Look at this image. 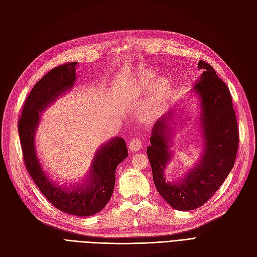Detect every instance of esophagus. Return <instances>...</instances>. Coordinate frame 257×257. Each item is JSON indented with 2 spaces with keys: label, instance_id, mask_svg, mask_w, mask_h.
I'll return each instance as SVG.
<instances>
[{
  "label": "esophagus",
  "instance_id": "1",
  "mask_svg": "<svg viewBox=\"0 0 257 257\" xmlns=\"http://www.w3.org/2000/svg\"><path fill=\"white\" fill-rule=\"evenodd\" d=\"M141 148H143V140L140 138L133 139L128 144V150L131 152H138Z\"/></svg>",
  "mask_w": 257,
  "mask_h": 257
}]
</instances>
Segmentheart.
I'll return each instance as SVG.
<instances>
[{
  "instance_id": "b5f03b06",
  "label": "heart",
  "mask_w": 257,
  "mask_h": 257,
  "mask_svg": "<svg viewBox=\"0 0 257 257\" xmlns=\"http://www.w3.org/2000/svg\"><path fill=\"white\" fill-rule=\"evenodd\" d=\"M170 82L165 76H157L145 72L137 76L135 82L130 87V93L136 98L146 95L149 92L150 103L153 106L161 104L170 92Z\"/></svg>"
}]
</instances>
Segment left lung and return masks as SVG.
<instances>
[{"label": "left lung", "instance_id": "left-lung-1", "mask_svg": "<svg viewBox=\"0 0 257 257\" xmlns=\"http://www.w3.org/2000/svg\"><path fill=\"white\" fill-rule=\"evenodd\" d=\"M198 69L203 73L196 81L192 93L200 105V135L203 151L200 161L183 179L170 182L165 170L173 157V109L159 118L152 128L147 148L153 181L159 194L178 210H191L202 206L223 184L234 167L239 143L237 119L232 96L215 69L200 60Z\"/></svg>", "mask_w": 257, "mask_h": 257}]
</instances>
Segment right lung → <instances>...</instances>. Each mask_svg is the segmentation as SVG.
Instances as JSON below:
<instances>
[{"label":"right lung","mask_w":257,"mask_h":257,"mask_svg":"<svg viewBox=\"0 0 257 257\" xmlns=\"http://www.w3.org/2000/svg\"><path fill=\"white\" fill-rule=\"evenodd\" d=\"M76 64L68 63L52 69L34 86L24 103L18 131L25 167L43 196L63 213L87 217L101 211L111 197L117 167L127 157L124 139L114 137L101 146L89 172L71 186H61L51 180L39 162L35 144L41 112L58 96L72 89L76 81Z\"/></svg>","instance_id":"add662e5"}]
</instances>
